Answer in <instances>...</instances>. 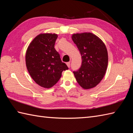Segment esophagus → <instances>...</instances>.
<instances>
[{"label": "esophagus", "mask_w": 133, "mask_h": 133, "mask_svg": "<svg viewBox=\"0 0 133 133\" xmlns=\"http://www.w3.org/2000/svg\"><path fill=\"white\" fill-rule=\"evenodd\" d=\"M66 64H67V67H70V62H67V63H66Z\"/></svg>", "instance_id": "esophagus-1"}]
</instances>
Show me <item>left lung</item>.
I'll return each instance as SVG.
<instances>
[{
	"mask_svg": "<svg viewBox=\"0 0 133 133\" xmlns=\"http://www.w3.org/2000/svg\"><path fill=\"white\" fill-rule=\"evenodd\" d=\"M71 38L81 52V68L74 71L78 84L83 89H90L100 83L108 64L107 48L101 39L91 32L73 34Z\"/></svg>",
	"mask_w": 133,
	"mask_h": 133,
	"instance_id": "8db88e82",
	"label": "left lung"
}]
</instances>
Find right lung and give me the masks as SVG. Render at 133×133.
Returning <instances> with one entry per match:
<instances>
[{"mask_svg": "<svg viewBox=\"0 0 133 133\" xmlns=\"http://www.w3.org/2000/svg\"><path fill=\"white\" fill-rule=\"evenodd\" d=\"M57 38L55 33L40 34L26 50L25 59L28 71L35 82L45 89L54 86L62 71L68 69L54 48Z\"/></svg>", "mask_w": 133, "mask_h": 133, "instance_id": "1", "label": "right lung"}]
</instances>
